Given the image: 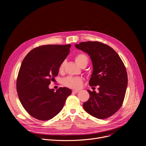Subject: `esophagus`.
Listing matches in <instances>:
<instances>
[{
	"mask_svg": "<svg viewBox=\"0 0 146 146\" xmlns=\"http://www.w3.org/2000/svg\"><path fill=\"white\" fill-rule=\"evenodd\" d=\"M79 92V90H72V93H74V94H76Z\"/></svg>",
	"mask_w": 146,
	"mask_h": 146,
	"instance_id": "34e87169",
	"label": "esophagus"
}]
</instances>
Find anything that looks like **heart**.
Segmentation results:
<instances>
[{"label": "heart", "mask_w": 146, "mask_h": 146, "mask_svg": "<svg viewBox=\"0 0 146 146\" xmlns=\"http://www.w3.org/2000/svg\"><path fill=\"white\" fill-rule=\"evenodd\" d=\"M74 59L76 63L81 67H85L89 63L88 57L83 53L78 54L75 56ZM65 64V60H63L60 63L58 67V70L60 72H63L64 71ZM63 83L65 86L68 88L77 89H79L81 87L83 83V79L80 77H72V76H68V77L64 79Z\"/></svg>", "instance_id": "1"}]
</instances>
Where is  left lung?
Instances as JSON below:
<instances>
[{"label":"left lung","mask_w":146,"mask_h":146,"mask_svg":"<svg viewBox=\"0 0 146 146\" xmlns=\"http://www.w3.org/2000/svg\"><path fill=\"white\" fill-rule=\"evenodd\" d=\"M75 46L87 52L92 61L89 85L99 86L98 94L88 90L90 97L83 104V108L96 118H108L119 110L124 102L128 84L125 65L116 51L102 42H82Z\"/></svg>","instance_id":"obj_1"}]
</instances>
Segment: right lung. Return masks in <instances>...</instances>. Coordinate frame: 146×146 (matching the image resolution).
<instances>
[{"label": "right lung", "mask_w": 146, "mask_h": 146, "mask_svg": "<svg viewBox=\"0 0 146 146\" xmlns=\"http://www.w3.org/2000/svg\"><path fill=\"white\" fill-rule=\"evenodd\" d=\"M70 47V44L39 46L22 61L17 80L18 95L27 112L38 120L47 121L57 115L72 94L67 88H59L56 92L48 88Z\"/></svg>", "instance_id": "1"}]
</instances>
